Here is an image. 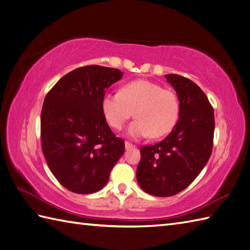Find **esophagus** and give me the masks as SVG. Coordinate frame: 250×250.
I'll return each mask as SVG.
<instances>
[{
	"label": "esophagus",
	"mask_w": 250,
	"mask_h": 250,
	"mask_svg": "<svg viewBox=\"0 0 250 250\" xmlns=\"http://www.w3.org/2000/svg\"><path fill=\"white\" fill-rule=\"evenodd\" d=\"M125 148L126 149H130V148H134L135 146L132 144V143H130V142H125Z\"/></svg>",
	"instance_id": "esophagus-1"
}]
</instances>
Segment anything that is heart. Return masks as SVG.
I'll return each mask as SVG.
<instances>
[{"label":"heart","mask_w":250,"mask_h":250,"mask_svg":"<svg viewBox=\"0 0 250 250\" xmlns=\"http://www.w3.org/2000/svg\"><path fill=\"white\" fill-rule=\"evenodd\" d=\"M105 120L120 130L134 111L135 120L128 134L135 139L149 135L158 139L167 134L176 124L180 102L176 92L155 83L140 79L125 83L120 92L106 93L101 101Z\"/></svg>","instance_id":"1"}]
</instances>
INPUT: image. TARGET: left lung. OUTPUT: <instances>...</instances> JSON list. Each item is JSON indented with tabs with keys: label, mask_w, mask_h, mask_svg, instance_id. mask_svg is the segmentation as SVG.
<instances>
[{
	"label": "left lung",
	"mask_w": 250,
	"mask_h": 250,
	"mask_svg": "<svg viewBox=\"0 0 250 250\" xmlns=\"http://www.w3.org/2000/svg\"><path fill=\"white\" fill-rule=\"evenodd\" d=\"M166 77L178 95L179 119L163 141L141 147L136 169L140 187L156 196L175 195L193 182L210 157L215 130L214 108L198 84L177 74Z\"/></svg>",
	"instance_id": "8db88e82"
}]
</instances>
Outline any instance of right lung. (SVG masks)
<instances>
[{
  "instance_id": "add662e5",
  "label": "right lung",
  "mask_w": 250,
  "mask_h": 250,
  "mask_svg": "<svg viewBox=\"0 0 250 250\" xmlns=\"http://www.w3.org/2000/svg\"><path fill=\"white\" fill-rule=\"evenodd\" d=\"M118 68L78 67L63 76L44 100L41 114L42 150L63 187L88 194L107 184L125 152V141L106 122L101 101L122 77Z\"/></svg>"
}]
</instances>
